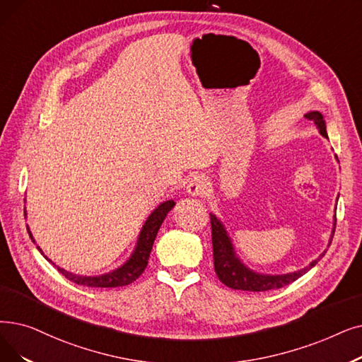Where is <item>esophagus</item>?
Returning a JSON list of instances; mask_svg holds the SVG:
<instances>
[{
    "mask_svg": "<svg viewBox=\"0 0 362 362\" xmlns=\"http://www.w3.org/2000/svg\"><path fill=\"white\" fill-rule=\"evenodd\" d=\"M210 183L204 175H195L186 186V191L192 197H204L209 192Z\"/></svg>",
    "mask_w": 362,
    "mask_h": 362,
    "instance_id": "34e87169",
    "label": "esophagus"
}]
</instances>
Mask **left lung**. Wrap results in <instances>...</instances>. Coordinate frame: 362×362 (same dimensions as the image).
<instances>
[{"label":"left lung","instance_id":"8db88e82","mask_svg":"<svg viewBox=\"0 0 362 362\" xmlns=\"http://www.w3.org/2000/svg\"><path fill=\"white\" fill-rule=\"evenodd\" d=\"M308 119L313 121L317 124V127L320 129V133L327 137V130H325V121L324 117L318 112L313 111L305 115ZM328 139V137H327ZM210 223H211V241H213V259H214V271L218 276V279L223 282V284L229 288L233 290H244V291H268V290H275L286 287L296 279L305 275L309 269H312L313 266L318 263V260L325 255L324 253L317 259L309 263L306 268L291 272V274H284V275H263L257 274L255 271L248 269L241 260L235 256V250L232 247L230 238L228 237V232L222 222L214 216L210 214ZM336 230V223L333 228V235ZM332 235V237H333ZM329 244H332V240H329Z\"/></svg>","mask_w":362,"mask_h":362}]
</instances>
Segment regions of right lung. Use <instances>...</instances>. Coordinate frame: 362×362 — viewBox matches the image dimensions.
<instances>
[{
  "instance_id": "add662e5",
  "label": "right lung",
  "mask_w": 362,
  "mask_h": 362,
  "mask_svg": "<svg viewBox=\"0 0 362 362\" xmlns=\"http://www.w3.org/2000/svg\"><path fill=\"white\" fill-rule=\"evenodd\" d=\"M173 207H175V201L170 199V201L163 202L161 206H158L152 211V214L148 217V220L145 222L142 230H140L137 245L133 251L132 257L127 262H125L121 266V268H118L112 272H109V274L98 275V276H80V275H75V274H71V272L60 269L59 266H57V271L65 278H68L69 281L75 282V284L86 286V287H100V288L111 287V288H114V287H122V286L132 284V282H134L146 269L149 255H151V250H152L156 233H158V229H160L161 223L164 222L167 213ZM25 216H26V211H25ZM28 233H29L30 240L34 241L33 233H30L29 228H28ZM37 248L41 251L40 247H37ZM41 253H42V251H41ZM47 260H49V259H47ZM49 262H52V260H49Z\"/></svg>"
}]
</instances>
